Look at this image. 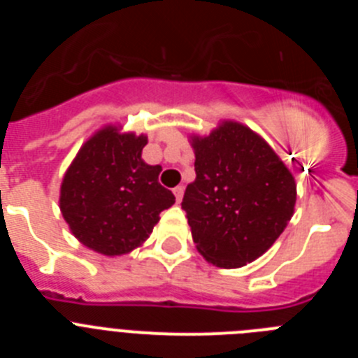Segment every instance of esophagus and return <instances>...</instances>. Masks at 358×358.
Returning a JSON list of instances; mask_svg holds the SVG:
<instances>
[{
  "label": "esophagus",
  "mask_w": 358,
  "mask_h": 358,
  "mask_svg": "<svg viewBox=\"0 0 358 358\" xmlns=\"http://www.w3.org/2000/svg\"><path fill=\"white\" fill-rule=\"evenodd\" d=\"M173 195H176L177 202H181L182 195H185V188H182V186H177V188H173Z\"/></svg>",
  "instance_id": "esophagus-1"
}]
</instances>
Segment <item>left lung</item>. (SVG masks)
I'll return each mask as SVG.
<instances>
[{"label": "left lung", "instance_id": "left-lung-1", "mask_svg": "<svg viewBox=\"0 0 358 358\" xmlns=\"http://www.w3.org/2000/svg\"><path fill=\"white\" fill-rule=\"evenodd\" d=\"M195 181L181 206L206 262L236 268L260 258L296 206V181L271 145L238 122L192 136Z\"/></svg>", "mask_w": 358, "mask_h": 358}]
</instances>
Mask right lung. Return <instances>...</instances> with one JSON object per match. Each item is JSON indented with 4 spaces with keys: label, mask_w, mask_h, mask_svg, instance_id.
Masks as SVG:
<instances>
[{
    "label": "right lung",
    "mask_w": 358,
    "mask_h": 358,
    "mask_svg": "<svg viewBox=\"0 0 358 358\" xmlns=\"http://www.w3.org/2000/svg\"><path fill=\"white\" fill-rule=\"evenodd\" d=\"M147 136L106 125L94 132L66 170L61 211L75 238L106 256L140 248L176 202L159 185V164H147Z\"/></svg>",
    "instance_id": "obj_1"
}]
</instances>
